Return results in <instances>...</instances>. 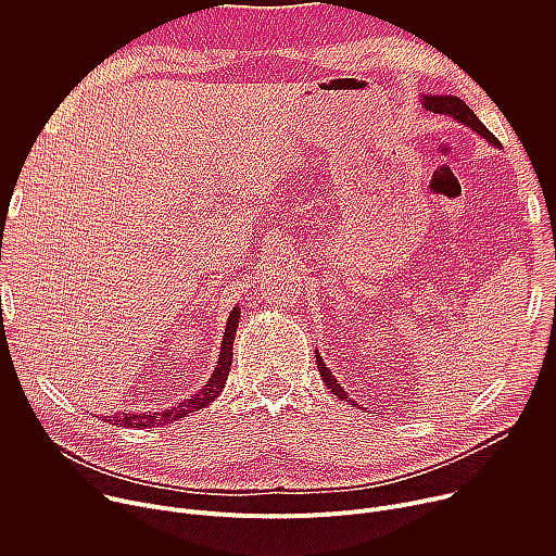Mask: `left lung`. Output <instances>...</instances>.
Segmentation results:
<instances>
[{"instance_id": "8db88e82", "label": "left lung", "mask_w": 556, "mask_h": 556, "mask_svg": "<svg viewBox=\"0 0 556 556\" xmlns=\"http://www.w3.org/2000/svg\"><path fill=\"white\" fill-rule=\"evenodd\" d=\"M422 103H425V108H427L429 112H433V114H448V116H453L455 121H459L462 125H466V127L478 131L480 136H484L489 142L500 144V140L486 129V125H484L478 116H475V114L470 112V108H468L462 99H457V97H435V94L431 97V94H427V97L422 99ZM316 365H319V371H321L324 382L328 384V389H332L337 395H341V399H345L343 387H341L339 380L332 376V371L326 367V363H324L321 356H316Z\"/></svg>"}]
</instances>
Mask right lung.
<instances>
[{
  "instance_id": "obj_1",
  "label": "right lung",
  "mask_w": 556,
  "mask_h": 556,
  "mask_svg": "<svg viewBox=\"0 0 556 556\" xmlns=\"http://www.w3.org/2000/svg\"><path fill=\"white\" fill-rule=\"evenodd\" d=\"M237 307L230 312L228 324L224 330V339H222V352H219V361L215 365L213 376L208 378V382L195 391L193 395H189L187 401L176 403L174 407L161 409V412H147V414H123L112 418V422L121 425V427H134V429H149V427H163V425H172L206 405H211L217 395L222 393L228 371H230V363H232V341H235V330H237Z\"/></svg>"
}]
</instances>
